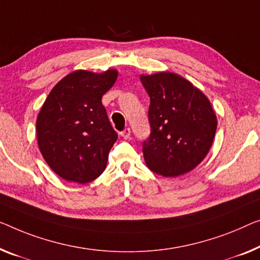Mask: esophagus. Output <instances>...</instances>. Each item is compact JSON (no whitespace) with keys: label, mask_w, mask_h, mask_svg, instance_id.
Wrapping results in <instances>:
<instances>
[{"label":"esophagus","mask_w":260,"mask_h":260,"mask_svg":"<svg viewBox=\"0 0 260 260\" xmlns=\"http://www.w3.org/2000/svg\"><path fill=\"white\" fill-rule=\"evenodd\" d=\"M120 135H121L123 139H128L131 137V129L129 128H125V129L121 132V133H120Z\"/></svg>","instance_id":"esophagus-1"}]
</instances>
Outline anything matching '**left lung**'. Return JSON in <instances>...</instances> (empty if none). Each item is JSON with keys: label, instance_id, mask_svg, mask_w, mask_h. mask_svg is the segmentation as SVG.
Masks as SVG:
<instances>
[{"label": "left lung", "instance_id": "8db88e82", "mask_svg": "<svg viewBox=\"0 0 260 260\" xmlns=\"http://www.w3.org/2000/svg\"><path fill=\"white\" fill-rule=\"evenodd\" d=\"M150 98L149 137L142 142L146 165L165 177L183 175L202 162L212 145L217 119L199 88L181 76H141Z\"/></svg>", "mask_w": 260, "mask_h": 260}]
</instances>
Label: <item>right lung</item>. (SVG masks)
I'll use <instances>...</instances> for the list:
<instances>
[{"mask_svg":"<svg viewBox=\"0 0 260 260\" xmlns=\"http://www.w3.org/2000/svg\"><path fill=\"white\" fill-rule=\"evenodd\" d=\"M117 77L115 70L100 75L78 70L49 93L37 117V140L46 164L61 179L88 183L105 170L118 134L102 96Z\"/></svg>","mask_w":260,"mask_h":260,"instance_id":"1","label":"right lung"}]
</instances>
